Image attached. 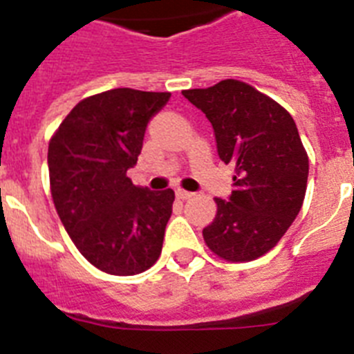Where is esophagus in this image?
I'll list each match as a JSON object with an SVG mask.
<instances>
[{
	"instance_id": "34e87169",
	"label": "esophagus",
	"mask_w": 354,
	"mask_h": 354,
	"mask_svg": "<svg viewBox=\"0 0 354 354\" xmlns=\"http://www.w3.org/2000/svg\"><path fill=\"white\" fill-rule=\"evenodd\" d=\"M175 196H177L179 200H187V198H192L193 193L184 192V189H177V192H175Z\"/></svg>"
}]
</instances>
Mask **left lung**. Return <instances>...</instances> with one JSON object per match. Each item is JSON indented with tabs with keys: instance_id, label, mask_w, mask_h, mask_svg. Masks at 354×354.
<instances>
[{
	"instance_id": "obj_1",
	"label": "left lung",
	"mask_w": 354,
	"mask_h": 354,
	"mask_svg": "<svg viewBox=\"0 0 354 354\" xmlns=\"http://www.w3.org/2000/svg\"><path fill=\"white\" fill-rule=\"evenodd\" d=\"M183 95L211 122L221 161L236 167L230 196L214 198L205 245L225 261H253L282 239L303 205L308 156L298 127L287 109L243 81Z\"/></svg>"
}]
</instances>
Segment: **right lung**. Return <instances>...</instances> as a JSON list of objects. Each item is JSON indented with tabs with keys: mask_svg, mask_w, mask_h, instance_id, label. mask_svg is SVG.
<instances>
[{
	"mask_svg": "<svg viewBox=\"0 0 354 354\" xmlns=\"http://www.w3.org/2000/svg\"><path fill=\"white\" fill-rule=\"evenodd\" d=\"M168 92L115 88L72 108L49 142L53 202L90 264L118 277L143 273L161 255L175 193L134 186L147 124Z\"/></svg>",
	"mask_w": 354,
	"mask_h": 354,
	"instance_id": "right-lung-1",
	"label": "right lung"
}]
</instances>
